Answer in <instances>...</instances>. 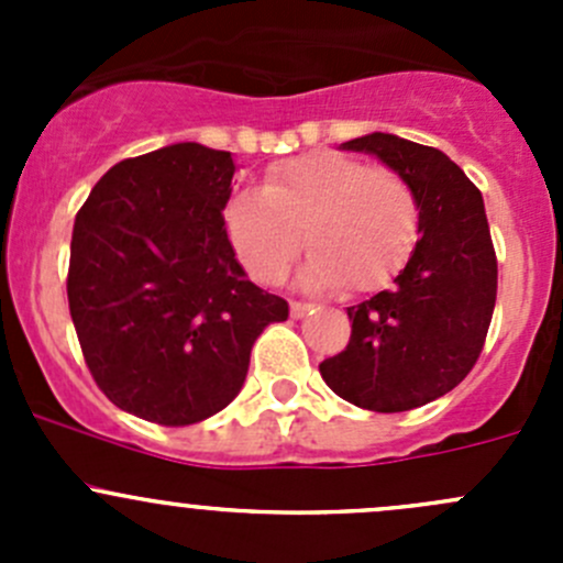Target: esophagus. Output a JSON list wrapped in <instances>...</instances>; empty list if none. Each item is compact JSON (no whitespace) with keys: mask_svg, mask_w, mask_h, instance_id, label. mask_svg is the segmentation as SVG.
Listing matches in <instances>:
<instances>
[{"mask_svg":"<svg viewBox=\"0 0 563 563\" xmlns=\"http://www.w3.org/2000/svg\"><path fill=\"white\" fill-rule=\"evenodd\" d=\"M310 308H313V305H308V302H291V318L308 316Z\"/></svg>","mask_w":563,"mask_h":563,"instance_id":"34e87169","label":"esophagus"}]
</instances>
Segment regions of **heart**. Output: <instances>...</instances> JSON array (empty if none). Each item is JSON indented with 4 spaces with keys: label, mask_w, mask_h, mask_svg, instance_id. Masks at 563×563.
Masks as SVG:
<instances>
[{
    "label": "heart",
    "mask_w": 563,
    "mask_h": 563,
    "mask_svg": "<svg viewBox=\"0 0 563 563\" xmlns=\"http://www.w3.org/2000/svg\"><path fill=\"white\" fill-rule=\"evenodd\" d=\"M225 231L255 280L280 283L305 245L310 258L299 272L302 286L345 283L351 291H367L406 264L417 242L419 203L391 168L310 152L269 168L261 190L231 198Z\"/></svg>",
    "instance_id": "1"
}]
</instances>
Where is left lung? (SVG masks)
<instances>
[{
  "label": "left lung",
  "instance_id": "1",
  "mask_svg": "<svg viewBox=\"0 0 563 563\" xmlns=\"http://www.w3.org/2000/svg\"><path fill=\"white\" fill-rule=\"evenodd\" d=\"M340 150L378 157L408 181L419 203V240L395 286L349 308V345L318 371L354 406L411 411L455 389L485 345L498 286L485 201L433 146L367 133Z\"/></svg>",
  "mask_w": 563,
  "mask_h": 563
}]
</instances>
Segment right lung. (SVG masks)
<instances>
[{"label": "right lung", "mask_w": 563, "mask_h": 563, "mask_svg": "<svg viewBox=\"0 0 563 563\" xmlns=\"http://www.w3.org/2000/svg\"><path fill=\"white\" fill-rule=\"evenodd\" d=\"M236 163L196 141L117 163L76 214L67 302L108 400L157 424L223 411L286 299L247 280L225 231Z\"/></svg>", "instance_id": "add662e5"}]
</instances>
